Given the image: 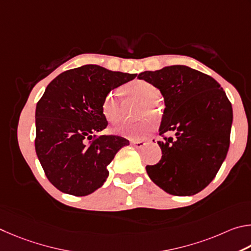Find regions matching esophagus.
Listing matches in <instances>:
<instances>
[{"label":"esophagus","mask_w":251,"mask_h":251,"mask_svg":"<svg viewBox=\"0 0 251 251\" xmlns=\"http://www.w3.org/2000/svg\"><path fill=\"white\" fill-rule=\"evenodd\" d=\"M146 142L144 141H131V146L134 147L135 149H141L146 146Z\"/></svg>","instance_id":"34e87169"}]
</instances>
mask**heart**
<instances>
[{
  "mask_svg": "<svg viewBox=\"0 0 251 251\" xmlns=\"http://www.w3.org/2000/svg\"><path fill=\"white\" fill-rule=\"evenodd\" d=\"M122 94L129 100H137L141 102L138 110L140 117H147L149 113L157 117L160 112V105L157 100L160 98V90L146 80H134L122 87ZM102 113L105 119L111 123H118L122 120L121 100L116 92H110L102 101ZM153 123L151 120H144L138 123H123L114 129L117 133L123 137L139 140L151 132Z\"/></svg>",
  "mask_w": 251,
  "mask_h": 251,
  "instance_id": "1",
  "label": "heart"
}]
</instances>
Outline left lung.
<instances>
[{
    "label": "left lung",
    "mask_w": 251,
    "mask_h": 251,
    "mask_svg": "<svg viewBox=\"0 0 251 251\" xmlns=\"http://www.w3.org/2000/svg\"><path fill=\"white\" fill-rule=\"evenodd\" d=\"M164 97L165 109L157 141L162 157L147 165L149 176L166 193L190 196L208 185L226 159L230 143L232 108L225 91L208 75L174 65L143 72ZM173 132L174 137H166Z\"/></svg>",
    "instance_id": "8db88e82"
}]
</instances>
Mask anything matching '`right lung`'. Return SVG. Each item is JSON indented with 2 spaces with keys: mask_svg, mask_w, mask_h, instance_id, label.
<instances>
[{
  "mask_svg": "<svg viewBox=\"0 0 251 251\" xmlns=\"http://www.w3.org/2000/svg\"><path fill=\"white\" fill-rule=\"evenodd\" d=\"M137 74L98 65L66 70L47 86L36 105L35 150L46 177L60 192L86 196L104 183L107 166L129 140L94 135L107 128L104 97Z\"/></svg>",
  "mask_w": 251,
  "mask_h": 251,
  "instance_id": "add662e5",
  "label": "right lung"
}]
</instances>
